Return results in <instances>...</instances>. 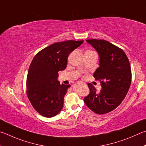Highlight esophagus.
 I'll return each mask as SVG.
<instances>
[{"label":"esophagus","instance_id":"obj_1","mask_svg":"<svg viewBox=\"0 0 146 146\" xmlns=\"http://www.w3.org/2000/svg\"><path fill=\"white\" fill-rule=\"evenodd\" d=\"M81 84H83V85H85V83H83V82H80Z\"/></svg>","mask_w":146,"mask_h":146}]
</instances>
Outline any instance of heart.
<instances>
[{
    "mask_svg": "<svg viewBox=\"0 0 146 146\" xmlns=\"http://www.w3.org/2000/svg\"><path fill=\"white\" fill-rule=\"evenodd\" d=\"M86 52H91V53H92V52H93V51H92V50H87Z\"/></svg>",
    "mask_w": 146,
    "mask_h": 146,
    "instance_id": "1",
    "label": "heart"
}]
</instances>
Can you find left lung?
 Segmentation results:
<instances>
[{"label": "left lung", "mask_w": 146, "mask_h": 146, "mask_svg": "<svg viewBox=\"0 0 146 146\" xmlns=\"http://www.w3.org/2000/svg\"><path fill=\"white\" fill-rule=\"evenodd\" d=\"M86 42L98 51L99 67L94 74L99 80L101 90L98 92L91 83L84 103L97 114L110 112L119 106L128 92L131 82V70L124 51L105 40L91 39Z\"/></svg>", "instance_id": "8db88e82"}]
</instances>
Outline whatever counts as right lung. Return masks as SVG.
Listing matches in <instances>:
<instances>
[{
    "instance_id": "obj_1",
    "label": "right lung",
    "mask_w": 146,
    "mask_h": 146,
    "mask_svg": "<svg viewBox=\"0 0 146 146\" xmlns=\"http://www.w3.org/2000/svg\"><path fill=\"white\" fill-rule=\"evenodd\" d=\"M83 40L56 42L35 55L28 70L26 93L33 108L41 115L52 117L63 108V98L70 85L57 80L58 72L65 70L70 53Z\"/></svg>"
}]
</instances>
